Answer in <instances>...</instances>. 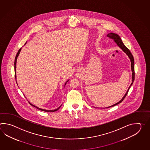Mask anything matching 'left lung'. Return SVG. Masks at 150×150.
<instances>
[{"mask_svg":"<svg viewBox=\"0 0 150 150\" xmlns=\"http://www.w3.org/2000/svg\"><path fill=\"white\" fill-rule=\"evenodd\" d=\"M107 36L109 37V38H110L114 39V41L117 43V45H118V46L122 49V50L124 51L125 52L127 56H129V57L130 58V59L131 61V70H132V83H131L130 86V87H129V88L127 89V92L125 93V96H123V98L120 101H119V102H117V103H115V105H114L110 106V107H107V108H110V107H114V106H115V105H118L119 103H121V102L123 101V100L125 99V96L127 95V93L129 92V90L130 89L131 86L132 85V83H134V57H133L132 54L131 53L130 51L129 50V49L127 48V47L125 46V45L123 44V42L122 41L121 38H120V37L119 36V35L116 34H115V33H109V34H108L107 35Z\"/></svg>","mask_w":150,"mask_h":150,"instance_id":"1","label":"left lung"}]
</instances>
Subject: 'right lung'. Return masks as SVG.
Returning <instances> with one entry per match:
<instances>
[{"mask_svg":"<svg viewBox=\"0 0 150 150\" xmlns=\"http://www.w3.org/2000/svg\"><path fill=\"white\" fill-rule=\"evenodd\" d=\"M21 48H20L19 50V51L18 52V53L16 54V58H15V61H14V70H15V78H16V60H17V58L18 57V56H19V54L20 52L21 51ZM68 81H67V82ZM66 84V83H65ZM30 105H33V106H34V107H35L36 108L38 109L39 110H42V111H44V112H56V111H57L60 108V107H61L60 106L59 107H58L57 109H54V110H45V109H42L39 108L38 107H37L36 106H35V105H33L31 103H30Z\"/></svg>","mask_w":150,"mask_h":150,"instance_id":"add662e5","label":"right lung"}]
</instances>
